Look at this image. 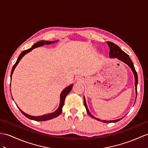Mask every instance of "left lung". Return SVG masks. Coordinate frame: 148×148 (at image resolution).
Instances as JSON below:
<instances>
[{
    "mask_svg": "<svg viewBox=\"0 0 148 148\" xmlns=\"http://www.w3.org/2000/svg\"><path fill=\"white\" fill-rule=\"evenodd\" d=\"M107 43L108 44V45H109V47L110 48V52H109L110 58H117L118 60H119L122 61V62H124L125 64H127V65L131 68V70L132 71L133 73H134V75L135 86H136V97H137V92H137V85H138V74H137V72L135 70L134 66V64H133V63L131 61V58L129 57V55L127 53H125L124 51H122L119 47L117 45H116V44H114V43L110 41H108V42H107ZM84 105H85V107L86 110V112H87L89 116L91 117H92L93 119H97V121L105 122V123H110V122H117L118 121H119L120 120H121L122 119V118H121V119H119L114 120V121H104V120H100L98 118H96L95 117L93 116L91 114V113L89 112L87 106H86L85 97H84Z\"/></svg>",
    "mask_w": 148,
    "mask_h": 148,
    "instance_id": "1",
    "label": "left lung"
}]
</instances>
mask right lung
Instances as JSON below:
<instances>
[{
    "instance_id": "add662e5",
    "label": "right lung",
    "mask_w": 148,
    "mask_h": 148,
    "mask_svg": "<svg viewBox=\"0 0 148 148\" xmlns=\"http://www.w3.org/2000/svg\"><path fill=\"white\" fill-rule=\"evenodd\" d=\"M57 41H38V42L35 43V44L32 46L31 48L28 49L27 50H24L22 53L20 54V55L18 57V58L16 61V63L14 64V65L12 67V71H11V74H10V78H12V73L14 72V69H15L16 66L17 65V64L19 63V62H20V60L22 59V58L25 55H26L27 53H28L29 52H30L32 49H33L36 48H38L39 46H43L45 45H51L52 43H55ZM72 87H73V84H71L70 85H69L67 87H66L64 88L63 90L62 91V93H61L60 95V106L58 108V109L55 111L53 113H50V114H46V115H43V116H30V115H28L27 114H26L23 110H21L19 107V109L21 110V112L23 114V115H24L25 116H26L27 118L31 120H33V121H48V120H50V119H52L53 118H55L56 117H58L59 116L60 114H61V113L62 112V107L64 106V100H65V98L66 95L68 94L70 92V91L71 90Z\"/></svg>"
}]
</instances>
